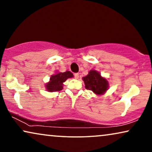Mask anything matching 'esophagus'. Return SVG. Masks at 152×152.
<instances>
[{
    "label": "esophagus",
    "mask_w": 152,
    "mask_h": 152,
    "mask_svg": "<svg viewBox=\"0 0 152 152\" xmlns=\"http://www.w3.org/2000/svg\"><path fill=\"white\" fill-rule=\"evenodd\" d=\"M74 77L75 79H78L79 78V73H75Z\"/></svg>",
    "instance_id": "esophagus-1"
}]
</instances>
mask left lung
<instances>
[{"label": "left lung", "instance_id": "obj_1", "mask_svg": "<svg viewBox=\"0 0 152 152\" xmlns=\"http://www.w3.org/2000/svg\"><path fill=\"white\" fill-rule=\"evenodd\" d=\"M85 88L97 95L103 94L108 89V82L106 79L102 77L100 74L95 70H91L88 75L83 77Z\"/></svg>", "mask_w": 152, "mask_h": 152}]
</instances>
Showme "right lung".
I'll use <instances>...</instances> for the list:
<instances>
[{"label":"right lung","instance_id":"1","mask_svg":"<svg viewBox=\"0 0 152 152\" xmlns=\"http://www.w3.org/2000/svg\"><path fill=\"white\" fill-rule=\"evenodd\" d=\"M72 77H73V75L70 71L59 72L55 75H52L50 82L45 85L47 90L50 92L61 91L63 89V83L68 78Z\"/></svg>","mask_w":152,"mask_h":152}]
</instances>
